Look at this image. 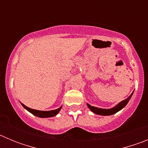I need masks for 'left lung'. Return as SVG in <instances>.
I'll return each instance as SVG.
<instances>
[{
  "label": "left lung",
  "mask_w": 148,
  "mask_h": 148,
  "mask_svg": "<svg viewBox=\"0 0 148 148\" xmlns=\"http://www.w3.org/2000/svg\"><path fill=\"white\" fill-rule=\"evenodd\" d=\"M134 92V91H133ZM133 92H132L131 95L129 96L128 98H127L125 100L121 101V102H119V104H116V106H114L113 108H110V109H103V108H96V107H93V106H91L90 104H89L88 103H87V105L89 109L92 111V113H94L95 114L100 115V116H110V115H113L115 113H116L117 112H119V110H121V109L125 108V106L127 104L128 101H130V99H131L132 95H133Z\"/></svg>",
  "instance_id": "left-lung-1"
}]
</instances>
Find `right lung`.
Segmentation results:
<instances>
[{
    "label": "right lung",
    "mask_w": 148,
    "mask_h": 148,
    "mask_svg": "<svg viewBox=\"0 0 148 148\" xmlns=\"http://www.w3.org/2000/svg\"><path fill=\"white\" fill-rule=\"evenodd\" d=\"M21 105L23 106V108H25L27 111H29V113H31L32 114H33L34 116H38V117H40V118H49V117H53V116H56L60 112V110H61L62 106H61L59 108L56 110H48V111H44V110H34L32 108H29L28 107H27L26 105H24L23 104L21 103Z\"/></svg>",
    "instance_id": "add662e5"
}]
</instances>
